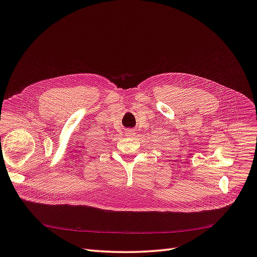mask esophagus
I'll return each instance as SVG.
<instances>
[{"label":"esophagus","mask_w":257,"mask_h":257,"mask_svg":"<svg viewBox=\"0 0 257 257\" xmlns=\"http://www.w3.org/2000/svg\"><path fill=\"white\" fill-rule=\"evenodd\" d=\"M125 135L128 136V137H133L136 135V131L134 128H127L125 131Z\"/></svg>","instance_id":"34e87169"}]
</instances>
